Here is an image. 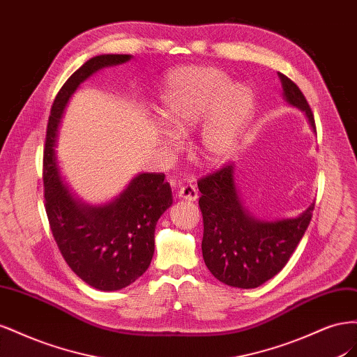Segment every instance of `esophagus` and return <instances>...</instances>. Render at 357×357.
I'll return each mask as SVG.
<instances>
[{"instance_id":"esophagus-1","label":"esophagus","mask_w":357,"mask_h":357,"mask_svg":"<svg viewBox=\"0 0 357 357\" xmlns=\"http://www.w3.org/2000/svg\"><path fill=\"white\" fill-rule=\"evenodd\" d=\"M177 197L181 199H186V201H197L198 199V190L197 188L192 185V183H186V185H183L178 192H177Z\"/></svg>"}]
</instances>
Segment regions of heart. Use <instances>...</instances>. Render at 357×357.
<instances>
[{"label": "heart", "mask_w": 357, "mask_h": 357, "mask_svg": "<svg viewBox=\"0 0 357 357\" xmlns=\"http://www.w3.org/2000/svg\"><path fill=\"white\" fill-rule=\"evenodd\" d=\"M253 107V93L245 84L229 83L228 75L214 67H188L168 74L158 113L177 134L189 132L207 117L199 153L207 164L218 165L232 155Z\"/></svg>", "instance_id": "b5f03b06"}]
</instances>
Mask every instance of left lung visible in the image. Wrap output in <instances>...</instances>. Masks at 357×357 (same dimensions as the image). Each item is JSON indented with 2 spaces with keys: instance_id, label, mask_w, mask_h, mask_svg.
<instances>
[{
  "instance_id": "obj_1",
  "label": "left lung",
  "mask_w": 357,
  "mask_h": 357,
  "mask_svg": "<svg viewBox=\"0 0 357 357\" xmlns=\"http://www.w3.org/2000/svg\"><path fill=\"white\" fill-rule=\"evenodd\" d=\"M284 100L304 112L316 131L314 116L304 93L278 73ZM199 208L204 220L202 257L219 282L240 289H255L277 275L304 236L314 202L295 219L259 220L248 213L235 185L234 164L198 180Z\"/></svg>"
}]
</instances>
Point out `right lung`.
Wrapping results in <instances>:
<instances>
[{"mask_svg":"<svg viewBox=\"0 0 357 357\" xmlns=\"http://www.w3.org/2000/svg\"><path fill=\"white\" fill-rule=\"evenodd\" d=\"M131 55H100L84 62L63 83L53 101L47 132L43 181L46 213L62 257L75 275L98 290H119L142 277L152 262L155 228L172 204L164 172H143L104 205H88L74 198L63 185L56 165L58 128L71 95L93 73L119 66Z\"/></svg>","mask_w":357,"mask_h":357,"instance_id":"add662e5","label":"right lung"}]
</instances>
